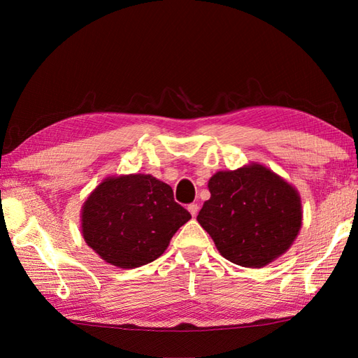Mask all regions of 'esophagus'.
I'll use <instances>...</instances> for the list:
<instances>
[{"label":"esophagus","mask_w":358,"mask_h":358,"mask_svg":"<svg viewBox=\"0 0 358 358\" xmlns=\"http://www.w3.org/2000/svg\"><path fill=\"white\" fill-rule=\"evenodd\" d=\"M199 204H196V203H191V204H189V206H187V210L189 212H191V215L192 217H195L196 214H199Z\"/></svg>","instance_id":"1"}]
</instances>
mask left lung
I'll use <instances>...</instances> for the list:
<instances>
[{"instance_id":"left-lung-1","label":"left lung","mask_w":358,"mask_h":358,"mask_svg":"<svg viewBox=\"0 0 358 358\" xmlns=\"http://www.w3.org/2000/svg\"><path fill=\"white\" fill-rule=\"evenodd\" d=\"M210 199L199 223L226 260L263 268L292 246L301 227L296 189L263 164L220 171L209 183Z\"/></svg>"}]
</instances>
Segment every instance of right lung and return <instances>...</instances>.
Returning a JSON list of instances; mask_svg holds the SVG:
<instances>
[{"instance_id": "obj_1", "label": "right lung", "mask_w": 358, "mask_h": 358, "mask_svg": "<svg viewBox=\"0 0 358 358\" xmlns=\"http://www.w3.org/2000/svg\"><path fill=\"white\" fill-rule=\"evenodd\" d=\"M191 214L169 185L146 173L109 177L81 209L83 238L106 263L121 269L157 260Z\"/></svg>"}]
</instances>
